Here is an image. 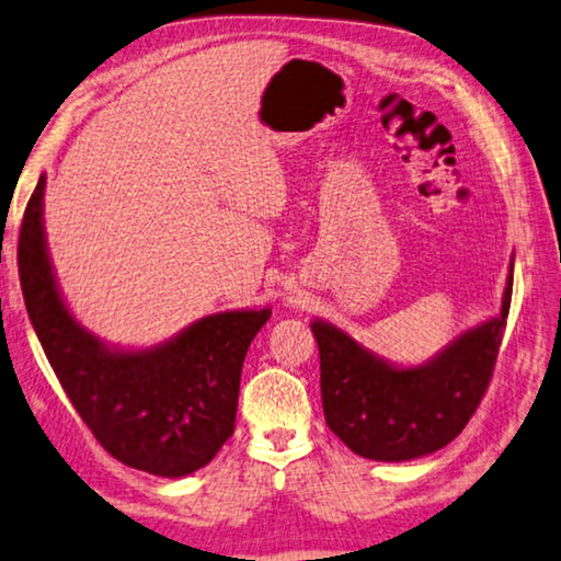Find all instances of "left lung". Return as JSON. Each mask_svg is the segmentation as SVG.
Listing matches in <instances>:
<instances>
[{"label": "left lung", "mask_w": 561, "mask_h": 561, "mask_svg": "<svg viewBox=\"0 0 561 561\" xmlns=\"http://www.w3.org/2000/svg\"><path fill=\"white\" fill-rule=\"evenodd\" d=\"M512 279L514 254L500 314L461 332L416 367L389 362L344 329L312 319L329 430L354 455L375 461L420 459L447 447L472 420L492 379Z\"/></svg>", "instance_id": "1"}]
</instances>
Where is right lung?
Here are the masks:
<instances>
[{
    "mask_svg": "<svg viewBox=\"0 0 561 561\" xmlns=\"http://www.w3.org/2000/svg\"><path fill=\"white\" fill-rule=\"evenodd\" d=\"M39 176L20 229V282L42 350L96 442L122 465L180 479L215 459L234 432L247 350L272 309L197 319L145 350L104 342L69 312L44 234Z\"/></svg>",
    "mask_w": 561,
    "mask_h": 561,
    "instance_id": "obj_1",
    "label": "right lung"
}]
</instances>
